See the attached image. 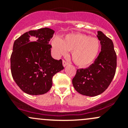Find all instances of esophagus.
I'll return each mask as SVG.
<instances>
[{"label": "esophagus", "mask_w": 128, "mask_h": 128, "mask_svg": "<svg viewBox=\"0 0 128 128\" xmlns=\"http://www.w3.org/2000/svg\"><path fill=\"white\" fill-rule=\"evenodd\" d=\"M62 64H63V66L65 67V66H68V64H69V62H67V61H66L65 60H62Z\"/></svg>", "instance_id": "obj_1"}]
</instances>
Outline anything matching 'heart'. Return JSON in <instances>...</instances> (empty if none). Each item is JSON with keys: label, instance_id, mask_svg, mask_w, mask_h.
<instances>
[{"label": "heart", "instance_id": "obj_1", "mask_svg": "<svg viewBox=\"0 0 128 128\" xmlns=\"http://www.w3.org/2000/svg\"><path fill=\"white\" fill-rule=\"evenodd\" d=\"M52 46L58 56H65L68 51H71L72 59L75 64L84 68L95 61L101 44L97 38L76 33L67 34L61 40L54 39Z\"/></svg>", "mask_w": 128, "mask_h": 128}]
</instances>
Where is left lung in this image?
<instances>
[{"label":"left lung","mask_w":128,"mask_h":128,"mask_svg":"<svg viewBox=\"0 0 128 128\" xmlns=\"http://www.w3.org/2000/svg\"><path fill=\"white\" fill-rule=\"evenodd\" d=\"M96 36L100 41L101 52L88 68L77 69L72 78L76 91L89 96L100 95L108 88L116 69V54L113 41L100 31Z\"/></svg>","instance_id":"8db88e82"}]
</instances>
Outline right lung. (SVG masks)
I'll list each match as a JSON object with an SVG mask.
<instances>
[{"instance_id":"add662e5","label":"right lung","mask_w":128,"mask_h":128,"mask_svg":"<svg viewBox=\"0 0 128 128\" xmlns=\"http://www.w3.org/2000/svg\"><path fill=\"white\" fill-rule=\"evenodd\" d=\"M54 31L48 28L26 32L15 41L10 57L13 78L30 95H42L52 86V77L64 69L62 59L51 57L49 42Z\"/></svg>"}]
</instances>
